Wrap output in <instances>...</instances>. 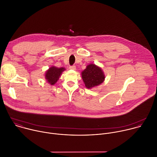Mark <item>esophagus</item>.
Listing matches in <instances>:
<instances>
[{
	"label": "esophagus",
	"mask_w": 157,
	"mask_h": 157,
	"mask_svg": "<svg viewBox=\"0 0 157 157\" xmlns=\"http://www.w3.org/2000/svg\"><path fill=\"white\" fill-rule=\"evenodd\" d=\"M70 70H75L76 68V66H70Z\"/></svg>",
	"instance_id": "1"
}]
</instances>
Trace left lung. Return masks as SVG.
Instances as JSON below:
<instances>
[{
	"instance_id": "left-lung-1",
	"label": "left lung",
	"mask_w": 157,
	"mask_h": 157,
	"mask_svg": "<svg viewBox=\"0 0 157 157\" xmlns=\"http://www.w3.org/2000/svg\"><path fill=\"white\" fill-rule=\"evenodd\" d=\"M81 76L88 89L96 87L102 83L105 79V75L100 67L94 64H90L86 66V68L82 71Z\"/></svg>"
}]
</instances>
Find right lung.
<instances>
[{
    "mask_svg": "<svg viewBox=\"0 0 157 157\" xmlns=\"http://www.w3.org/2000/svg\"><path fill=\"white\" fill-rule=\"evenodd\" d=\"M65 70L64 68H57L56 66H52L46 71L45 77L47 82L51 85H54L59 79L61 73Z\"/></svg>",
    "mask_w": 157,
    "mask_h": 157,
    "instance_id": "obj_1",
    "label": "right lung"
}]
</instances>
